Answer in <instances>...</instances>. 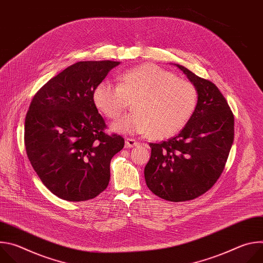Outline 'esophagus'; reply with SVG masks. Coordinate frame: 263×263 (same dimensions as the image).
Wrapping results in <instances>:
<instances>
[{
  "mask_svg": "<svg viewBox=\"0 0 263 263\" xmlns=\"http://www.w3.org/2000/svg\"><path fill=\"white\" fill-rule=\"evenodd\" d=\"M138 144H139V142L137 140H135L134 138H126V140H125L126 147H134Z\"/></svg>",
  "mask_w": 263,
  "mask_h": 263,
  "instance_id": "esophagus-1",
  "label": "esophagus"
}]
</instances>
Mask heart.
I'll list each match as a JSON object with an SVG mask.
<instances>
[{
	"mask_svg": "<svg viewBox=\"0 0 263 263\" xmlns=\"http://www.w3.org/2000/svg\"><path fill=\"white\" fill-rule=\"evenodd\" d=\"M119 79V84L101 81L92 92L95 105L109 120L119 119L132 102L133 112L112 125L116 131L165 139L180 132L195 114V85L156 64L130 68Z\"/></svg>",
	"mask_w": 263,
	"mask_h": 263,
	"instance_id": "1",
	"label": "heart"
}]
</instances>
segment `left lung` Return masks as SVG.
<instances>
[{
  "label": "left lung",
  "instance_id": "1",
  "mask_svg": "<svg viewBox=\"0 0 263 263\" xmlns=\"http://www.w3.org/2000/svg\"><path fill=\"white\" fill-rule=\"evenodd\" d=\"M175 65L197 88L198 105L177 136L149 143L151 158L144 167V179L159 198L185 202L205 194L221 175L234 139V117L211 81Z\"/></svg>",
  "mask_w": 263,
  "mask_h": 263
}]
</instances>
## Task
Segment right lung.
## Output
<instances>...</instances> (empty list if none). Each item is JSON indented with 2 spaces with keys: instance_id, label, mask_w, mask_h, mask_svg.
Masks as SVG:
<instances>
[{
  "instance_id": "add662e5",
  "label": "right lung",
  "mask_w": 263,
  "mask_h": 263,
  "mask_svg": "<svg viewBox=\"0 0 263 263\" xmlns=\"http://www.w3.org/2000/svg\"><path fill=\"white\" fill-rule=\"evenodd\" d=\"M120 63H74L47 82L30 104L25 121L28 158L44 185L62 200L87 201L107 189L110 161L125 140L105 133L92 92Z\"/></svg>"
}]
</instances>
